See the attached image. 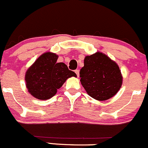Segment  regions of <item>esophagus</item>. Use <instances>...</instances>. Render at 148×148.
<instances>
[{
  "label": "esophagus",
  "mask_w": 148,
  "mask_h": 148,
  "mask_svg": "<svg viewBox=\"0 0 148 148\" xmlns=\"http://www.w3.org/2000/svg\"><path fill=\"white\" fill-rule=\"evenodd\" d=\"M75 73H76L77 76L79 77V70H75Z\"/></svg>",
  "instance_id": "1"
}]
</instances>
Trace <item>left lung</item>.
<instances>
[{"label": "left lung", "instance_id": "obj_1", "mask_svg": "<svg viewBox=\"0 0 148 148\" xmlns=\"http://www.w3.org/2000/svg\"><path fill=\"white\" fill-rule=\"evenodd\" d=\"M80 78L87 94L99 101H105L115 96L123 83L117 63L99 51L84 58Z\"/></svg>", "mask_w": 148, "mask_h": 148}]
</instances>
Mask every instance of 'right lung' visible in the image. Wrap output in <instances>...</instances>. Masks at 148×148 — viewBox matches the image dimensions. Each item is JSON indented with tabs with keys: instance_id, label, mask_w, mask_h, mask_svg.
I'll return each mask as SVG.
<instances>
[{
	"instance_id": "add662e5",
	"label": "right lung",
	"mask_w": 148,
	"mask_h": 148,
	"mask_svg": "<svg viewBox=\"0 0 148 148\" xmlns=\"http://www.w3.org/2000/svg\"><path fill=\"white\" fill-rule=\"evenodd\" d=\"M57 59L58 55L54 53H43L26 71V87L28 92L36 99H50L67 78L77 77L64 63L57 62Z\"/></svg>"
}]
</instances>
